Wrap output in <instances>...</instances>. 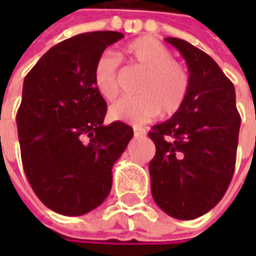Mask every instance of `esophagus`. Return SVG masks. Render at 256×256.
<instances>
[{
  "label": "esophagus",
  "mask_w": 256,
  "mask_h": 256,
  "mask_svg": "<svg viewBox=\"0 0 256 256\" xmlns=\"http://www.w3.org/2000/svg\"><path fill=\"white\" fill-rule=\"evenodd\" d=\"M134 135H135V136L142 138V136L146 135V130H144V128H138V126H134Z\"/></svg>",
  "instance_id": "obj_1"
}]
</instances>
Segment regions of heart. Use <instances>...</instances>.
<instances>
[{
  "label": "heart",
  "mask_w": 256,
  "mask_h": 256,
  "mask_svg": "<svg viewBox=\"0 0 256 256\" xmlns=\"http://www.w3.org/2000/svg\"><path fill=\"white\" fill-rule=\"evenodd\" d=\"M128 62L144 70L136 85V96L122 98L110 108L114 121L145 124L160 112L174 115L181 110L190 91V75L185 66L172 58L171 50L154 36H140L124 46ZM120 62L111 52H102L92 68L96 92L106 101L120 94Z\"/></svg>",
  "instance_id": "obj_1"
}]
</instances>
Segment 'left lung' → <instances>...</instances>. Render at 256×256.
<instances>
[{
	"instance_id": "obj_1",
	"label": "left lung",
	"mask_w": 256,
	"mask_h": 256,
	"mask_svg": "<svg viewBox=\"0 0 256 256\" xmlns=\"http://www.w3.org/2000/svg\"><path fill=\"white\" fill-rule=\"evenodd\" d=\"M185 58L190 91L178 112L154 125L150 162L154 201L172 218L195 220L221 201L235 170L241 116L235 88L218 64L180 38H165Z\"/></svg>"
}]
</instances>
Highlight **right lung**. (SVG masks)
Instances as JSON below:
<instances>
[{"label": "right lung", "mask_w": 256, "mask_h": 256, "mask_svg": "<svg viewBox=\"0 0 256 256\" xmlns=\"http://www.w3.org/2000/svg\"><path fill=\"white\" fill-rule=\"evenodd\" d=\"M124 36L75 35L46 51L26 74L16 128L25 175L56 214L78 216L100 206L112 186V166L132 138L121 121L104 125L106 102L92 82L95 60Z\"/></svg>", "instance_id": "obj_1"}]
</instances>
